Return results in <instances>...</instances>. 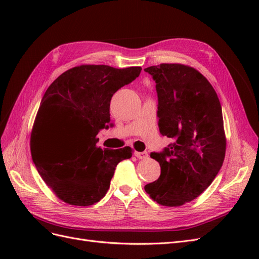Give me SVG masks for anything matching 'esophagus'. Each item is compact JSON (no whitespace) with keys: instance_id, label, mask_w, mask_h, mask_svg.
<instances>
[{"instance_id":"esophagus-1","label":"esophagus","mask_w":259,"mask_h":259,"mask_svg":"<svg viewBox=\"0 0 259 259\" xmlns=\"http://www.w3.org/2000/svg\"><path fill=\"white\" fill-rule=\"evenodd\" d=\"M135 155L137 156V158L139 160H144V159H147L148 158V153L147 152H139V151H136L135 152Z\"/></svg>"}]
</instances>
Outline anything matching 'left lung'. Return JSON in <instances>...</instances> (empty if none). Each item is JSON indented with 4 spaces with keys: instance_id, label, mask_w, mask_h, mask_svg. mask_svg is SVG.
<instances>
[{
    "instance_id": "8db88e82",
    "label": "left lung",
    "mask_w": 259,
    "mask_h": 259,
    "mask_svg": "<svg viewBox=\"0 0 259 259\" xmlns=\"http://www.w3.org/2000/svg\"><path fill=\"white\" fill-rule=\"evenodd\" d=\"M145 71L156 83L160 133L173 140L150 154L161 175L145 190L163 206H180L204 192L222 168L227 144L222 106L206 77L190 66L161 64Z\"/></svg>"
}]
</instances>
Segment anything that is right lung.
Returning <instances> with one entry per match:
<instances>
[{
  "instance_id": "obj_1",
  "label": "right lung",
  "mask_w": 259,
  "mask_h": 259,
  "mask_svg": "<svg viewBox=\"0 0 259 259\" xmlns=\"http://www.w3.org/2000/svg\"><path fill=\"white\" fill-rule=\"evenodd\" d=\"M140 71V67L81 65L60 74L46 90L31 132V155L46 185L67 204L90 206L100 201L117 164L132 156L131 147L101 149L96 136L110 123L113 94ZM56 130L67 137L66 145L57 148L51 145Z\"/></svg>"
}]
</instances>
